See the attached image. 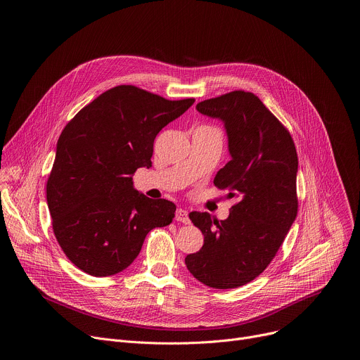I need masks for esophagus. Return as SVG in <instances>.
I'll list each match as a JSON object with an SVG mask.
<instances>
[{
    "label": "esophagus",
    "mask_w": 360,
    "mask_h": 360,
    "mask_svg": "<svg viewBox=\"0 0 360 360\" xmlns=\"http://www.w3.org/2000/svg\"><path fill=\"white\" fill-rule=\"evenodd\" d=\"M175 219L178 222H182V224H191V219H189V215H188V211L186 210H176V215H175Z\"/></svg>",
    "instance_id": "esophagus-1"
}]
</instances>
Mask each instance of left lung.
<instances>
[{"label": "left lung", "instance_id": "1", "mask_svg": "<svg viewBox=\"0 0 360 360\" xmlns=\"http://www.w3.org/2000/svg\"><path fill=\"white\" fill-rule=\"evenodd\" d=\"M196 110L225 122L232 160L214 184L238 202L225 221L189 214L203 246L185 265L210 288H239L268 268L296 218L297 153L286 127L252 92L205 99Z\"/></svg>", "mask_w": 360, "mask_h": 360}]
</instances>
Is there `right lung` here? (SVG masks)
Returning <instances> with one entry per match:
<instances>
[{"mask_svg":"<svg viewBox=\"0 0 360 360\" xmlns=\"http://www.w3.org/2000/svg\"><path fill=\"white\" fill-rule=\"evenodd\" d=\"M193 98L169 101L135 85H118L85 105L63 129L46 202L67 258L92 276L128 268L145 236L175 218V203L149 199L132 186L152 167L153 141Z\"/></svg>","mask_w":360,"mask_h":360,"instance_id":"add662e5","label":"right lung"}]
</instances>
